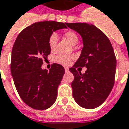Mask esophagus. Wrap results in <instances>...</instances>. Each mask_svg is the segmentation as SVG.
Wrapping results in <instances>:
<instances>
[{"instance_id": "34e87169", "label": "esophagus", "mask_w": 129, "mask_h": 129, "mask_svg": "<svg viewBox=\"0 0 129 129\" xmlns=\"http://www.w3.org/2000/svg\"><path fill=\"white\" fill-rule=\"evenodd\" d=\"M64 68H65V71H66V72H68V71H69V68H68V67H65Z\"/></svg>"}]
</instances>
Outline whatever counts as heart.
Masks as SVG:
<instances>
[{"instance_id":"heart-1","label":"heart","mask_w":129,"mask_h":129,"mask_svg":"<svg viewBox=\"0 0 129 129\" xmlns=\"http://www.w3.org/2000/svg\"><path fill=\"white\" fill-rule=\"evenodd\" d=\"M65 36L67 38L68 40L72 44V45H75L78 43V36L77 34L75 33L74 31L72 30H68L65 33ZM57 43V35L56 33H53L51 34V36L49 38V47L52 50H54L55 49L56 45ZM74 59L73 56L71 55H66V54H59L55 58V61L58 63L64 66H68L71 63L72 61Z\"/></svg>"}]
</instances>
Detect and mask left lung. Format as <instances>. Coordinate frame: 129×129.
Wrapping results in <instances>:
<instances>
[{
  "label": "left lung",
  "instance_id": "obj_1",
  "mask_svg": "<svg viewBox=\"0 0 129 129\" xmlns=\"http://www.w3.org/2000/svg\"><path fill=\"white\" fill-rule=\"evenodd\" d=\"M66 25L79 33L83 42L80 57L69 69L74 75L73 96L84 108H96L106 100L114 86L117 66L115 52L108 38L95 26L86 23ZM84 66L87 71L84 74L76 70Z\"/></svg>",
  "mask_w": 129,
  "mask_h": 129
}]
</instances>
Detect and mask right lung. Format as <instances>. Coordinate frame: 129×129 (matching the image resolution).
I'll list each match as a JSON object with an SVG mask.
<instances>
[{
    "label": "right lung",
    "instance_id": "add662e5",
    "mask_svg": "<svg viewBox=\"0 0 129 129\" xmlns=\"http://www.w3.org/2000/svg\"><path fill=\"white\" fill-rule=\"evenodd\" d=\"M66 25V23L54 21L34 23L24 28L14 42L10 65L12 76L21 99L33 109L46 110L56 100L64 68L53 63L47 71L41 66L51 52L49 36L56 30L67 28Z\"/></svg>",
    "mask_w": 129,
    "mask_h": 129
}]
</instances>
